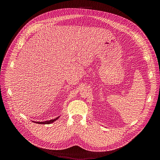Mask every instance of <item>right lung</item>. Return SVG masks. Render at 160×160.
Returning a JSON list of instances; mask_svg holds the SVG:
<instances>
[{
  "label": "right lung",
  "mask_w": 160,
  "mask_h": 160,
  "mask_svg": "<svg viewBox=\"0 0 160 160\" xmlns=\"http://www.w3.org/2000/svg\"><path fill=\"white\" fill-rule=\"evenodd\" d=\"M59 117H56V119H52V120H50V121H45V122H35L36 123H38V124H50L52 123L53 122H54L55 121H56L57 119H58Z\"/></svg>",
  "instance_id": "obj_1"
}]
</instances>
